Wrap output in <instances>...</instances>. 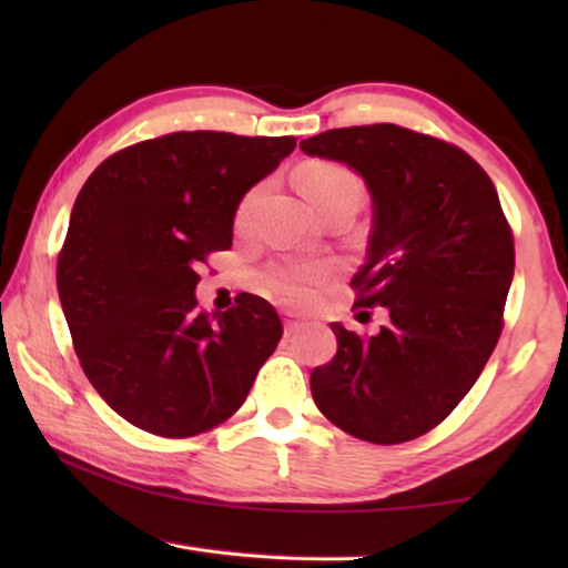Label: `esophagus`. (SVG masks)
Listing matches in <instances>:
<instances>
[{
    "label": "esophagus",
    "mask_w": 568,
    "mask_h": 568,
    "mask_svg": "<svg viewBox=\"0 0 568 568\" xmlns=\"http://www.w3.org/2000/svg\"><path fill=\"white\" fill-rule=\"evenodd\" d=\"M283 323H285V335H295L297 331L303 328V323L295 318V315H291V313H285V318H283Z\"/></svg>",
    "instance_id": "34e87169"
}]
</instances>
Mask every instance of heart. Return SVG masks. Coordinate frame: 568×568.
Segmentation results:
<instances>
[{"mask_svg":"<svg viewBox=\"0 0 568 568\" xmlns=\"http://www.w3.org/2000/svg\"><path fill=\"white\" fill-rule=\"evenodd\" d=\"M297 187H301V192L307 197V203L318 210V213H323L325 207H331L335 203H345V200H355V203H361V195H363V185L358 175H355L351 168L331 160L305 162V165L297 170ZM261 195H263V187L257 185L253 190H247L243 200H240L235 210L237 230H247L253 225ZM323 281H325V271H321V267H305V265H277L267 273V285H271V291L277 297H283L285 303H293V305L311 303L315 287H318Z\"/></svg>","mask_w":568,"mask_h":568,"instance_id":"1","label":"heart"}]
</instances>
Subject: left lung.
Returning <instances> with one entry per match:
<instances>
[{"label":"left lung","mask_w":568,"mask_h":568,"mask_svg":"<svg viewBox=\"0 0 568 568\" xmlns=\"http://www.w3.org/2000/svg\"><path fill=\"white\" fill-rule=\"evenodd\" d=\"M353 168L373 197L355 305L386 307L378 335L331 328L338 351L311 373L315 406L378 446L436 428L478 381L504 328L514 235L491 178L450 142L398 124H358L301 142Z\"/></svg>","instance_id":"left-lung-1"}]
</instances>
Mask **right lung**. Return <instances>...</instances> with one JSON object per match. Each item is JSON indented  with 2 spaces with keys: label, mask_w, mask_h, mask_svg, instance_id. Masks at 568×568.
Masks as SVG:
<instances>
[{
  "label": "right lung",
  "mask_w": 568,
  "mask_h": 568,
  "mask_svg": "<svg viewBox=\"0 0 568 568\" xmlns=\"http://www.w3.org/2000/svg\"><path fill=\"white\" fill-rule=\"evenodd\" d=\"M295 138L170 132L114 152L84 182L57 257L77 358L104 403L148 434L190 438L243 406L283 335L275 307L243 293L197 307V265L233 245L245 192Z\"/></svg>",
  "instance_id": "right-lung-1"
}]
</instances>
